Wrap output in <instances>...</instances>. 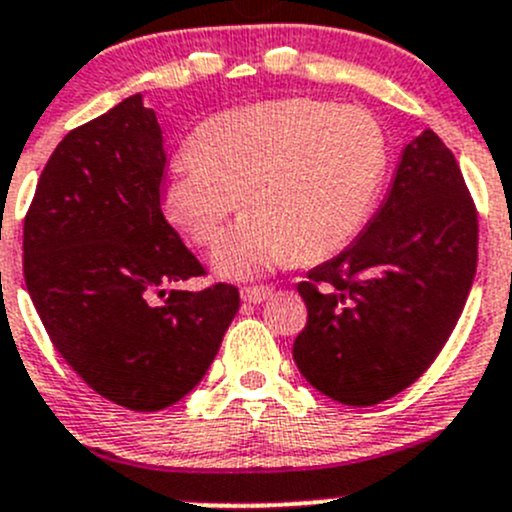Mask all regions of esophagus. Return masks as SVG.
I'll list each match as a JSON object with an SVG mask.
<instances>
[{
    "instance_id": "1",
    "label": "esophagus",
    "mask_w": 512,
    "mask_h": 512,
    "mask_svg": "<svg viewBox=\"0 0 512 512\" xmlns=\"http://www.w3.org/2000/svg\"><path fill=\"white\" fill-rule=\"evenodd\" d=\"M240 294L245 302L260 304V302H265V299L272 297V289L270 287H245Z\"/></svg>"
}]
</instances>
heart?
<instances>
[{"label":"heart","instance_id":"1","mask_svg":"<svg viewBox=\"0 0 512 512\" xmlns=\"http://www.w3.org/2000/svg\"><path fill=\"white\" fill-rule=\"evenodd\" d=\"M190 151L170 165L165 215L208 247L242 198L245 218L213 252L227 280L344 250L369 220L389 160L384 128L366 108L307 96L215 113L195 128Z\"/></svg>","mask_w":512,"mask_h":512}]
</instances>
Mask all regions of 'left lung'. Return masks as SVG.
Returning a JSON list of instances; mask_svg holds the SVG:
<instances>
[{
    "label": "left lung",
    "mask_w": 512,
    "mask_h": 512,
    "mask_svg": "<svg viewBox=\"0 0 512 512\" xmlns=\"http://www.w3.org/2000/svg\"><path fill=\"white\" fill-rule=\"evenodd\" d=\"M476 265V205L453 153L426 128L401 153L364 232L297 285L307 324L294 339V364L339 404L391 399L448 342Z\"/></svg>",
    "instance_id": "8db88e82"
}]
</instances>
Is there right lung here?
<instances>
[{"instance_id":"add662e5","label":"right lung","mask_w":512,"mask_h":512,"mask_svg":"<svg viewBox=\"0 0 512 512\" xmlns=\"http://www.w3.org/2000/svg\"><path fill=\"white\" fill-rule=\"evenodd\" d=\"M165 151L143 96L66 133L24 218V282L56 352L103 399L160 411L213 364L237 287L205 275L160 208Z\"/></svg>"}]
</instances>
